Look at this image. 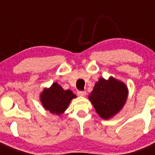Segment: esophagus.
I'll return each instance as SVG.
<instances>
[{"label":"esophagus","mask_w":155,"mask_h":155,"mask_svg":"<svg viewBox=\"0 0 155 155\" xmlns=\"http://www.w3.org/2000/svg\"><path fill=\"white\" fill-rule=\"evenodd\" d=\"M78 94L79 96H85L86 91H78Z\"/></svg>","instance_id":"esophagus-1"}]
</instances>
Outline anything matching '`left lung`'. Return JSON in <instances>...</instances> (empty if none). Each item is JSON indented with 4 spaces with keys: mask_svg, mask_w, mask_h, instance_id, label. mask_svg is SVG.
Wrapping results in <instances>:
<instances>
[{
    "mask_svg": "<svg viewBox=\"0 0 155 155\" xmlns=\"http://www.w3.org/2000/svg\"><path fill=\"white\" fill-rule=\"evenodd\" d=\"M128 95L124 82L110 77L108 80L100 78L89 94V100L100 117L109 120L123 109Z\"/></svg>",
    "mask_w": 155,
    "mask_h": 155,
    "instance_id": "left-lung-1",
    "label": "left lung"
}]
</instances>
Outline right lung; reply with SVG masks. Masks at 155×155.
Returning <instances> with one entry per match:
<instances>
[{
    "label": "right lung",
    "instance_id": "1",
    "mask_svg": "<svg viewBox=\"0 0 155 155\" xmlns=\"http://www.w3.org/2000/svg\"><path fill=\"white\" fill-rule=\"evenodd\" d=\"M76 95L71 90H64L57 82L45 88L40 94V101L46 110L61 116L68 109L70 102Z\"/></svg>",
    "mask_w": 155,
    "mask_h": 155
}]
</instances>
